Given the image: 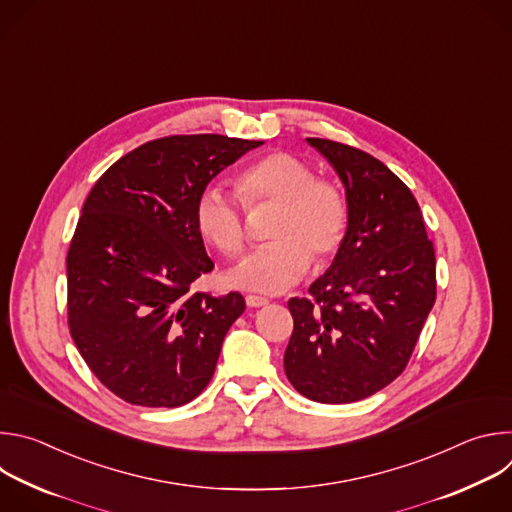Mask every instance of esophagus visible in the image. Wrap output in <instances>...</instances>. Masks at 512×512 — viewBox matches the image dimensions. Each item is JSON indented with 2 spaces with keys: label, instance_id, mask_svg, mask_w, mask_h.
Listing matches in <instances>:
<instances>
[{
  "label": "esophagus",
  "instance_id": "1",
  "mask_svg": "<svg viewBox=\"0 0 512 512\" xmlns=\"http://www.w3.org/2000/svg\"><path fill=\"white\" fill-rule=\"evenodd\" d=\"M245 302H247L249 308H261V306H267V304H269V300H267V298H261V296H247Z\"/></svg>",
  "mask_w": 512,
  "mask_h": 512
}]
</instances>
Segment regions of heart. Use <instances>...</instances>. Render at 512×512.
Wrapping results in <instances>:
<instances>
[{"label":"heart","mask_w":512,"mask_h":512,"mask_svg":"<svg viewBox=\"0 0 512 512\" xmlns=\"http://www.w3.org/2000/svg\"><path fill=\"white\" fill-rule=\"evenodd\" d=\"M235 188L247 208L277 202L269 237L231 273L229 283L249 291L277 294L298 283L312 265L326 263L342 245L348 229V202L340 186L314 176L302 158L271 152L247 164L235 176ZM198 235L225 257L245 249L247 233L241 206L218 186H206L194 202Z\"/></svg>","instance_id":"heart-1"}]
</instances>
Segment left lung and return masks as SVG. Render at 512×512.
Returning a JSON list of instances; mask_svg holds the SVG:
<instances>
[{
  "instance_id": "8db88e82",
  "label": "left lung",
  "mask_w": 512,
  "mask_h": 512,
  "mask_svg": "<svg viewBox=\"0 0 512 512\" xmlns=\"http://www.w3.org/2000/svg\"><path fill=\"white\" fill-rule=\"evenodd\" d=\"M336 170L348 202L346 237L308 298H291L283 367L298 393L352 403L407 367L435 302V253L411 190L377 158L308 137Z\"/></svg>"
}]
</instances>
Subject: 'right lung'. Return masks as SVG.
<instances>
[{"mask_svg":"<svg viewBox=\"0 0 512 512\" xmlns=\"http://www.w3.org/2000/svg\"><path fill=\"white\" fill-rule=\"evenodd\" d=\"M261 143L216 133L160 137L117 160L89 192L66 255L68 328L119 399L180 407L210 383L245 300L237 291L190 294L214 267L194 202Z\"/></svg>","mask_w":512,"mask_h":512,"instance_id":"right-lung-1","label":"right lung"}]
</instances>
